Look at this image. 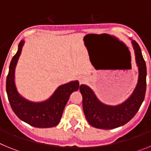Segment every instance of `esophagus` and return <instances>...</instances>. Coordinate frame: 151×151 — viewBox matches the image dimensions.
I'll return each mask as SVG.
<instances>
[{
    "mask_svg": "<svg viewBox=\"0 0 151 151\" xmlns=\"http://www.w3.org/2000/svg\"><path fill=\"white\" fill-rule=\"evenodd\" d=\"M85 80H86V78H85L84 76H80L79 77V82H80V84L84 83V82H85Z\"/></svg>",
    "mask_w": 151,
    "mask_h": 151,
    "instance_id": "esophagus-1",
    "label": "esophagus"
}]
</instances>
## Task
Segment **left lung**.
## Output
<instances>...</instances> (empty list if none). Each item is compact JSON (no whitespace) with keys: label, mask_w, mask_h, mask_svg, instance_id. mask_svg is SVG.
Segmentation results:
<instances>
[{"label":"left lung","mask_w":151,"mask_h":151,"mask_svg":"<svg viewBox=\"0 0 151 151\" xmlns=\"http://www.w3.org/2000/svg\"><path fill=\"white\" fill-rule=\"evenodd\" d=\"M132 45L138 67V79L132 94L126 101L116 106L105 104L97 98L90 87L86 85H80L84 113L88 123L93 127L113 129L122 126L134 116L143 103L146 92V63L138 44L132 40Z\"/></svg>","instance_id":"1"}]
</instances>
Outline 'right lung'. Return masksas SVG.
I'll return each instance as SVG.
<instances>
[{
	"label": "right lung",
	"instance_id": "obj_1",
	"mask_svg": "<svg viewBox=\"0 0 151 151\" xmlns=\"http://www.w3.org/2000/svg\"><path fill=\"white\" fill-rule=\"evenodd\" d=\"M25 41L22 40L17 54L13 56L6 77V90L12 110L21 120L36 128L54 127L60 121L63 112L73 92L79 88L78 81H72L60 85L48 99L32 102L18 92L15 84V69Z\"/></svg>",
	"mask_w": 151,
	"mask_h": 151
}]
</instances>
